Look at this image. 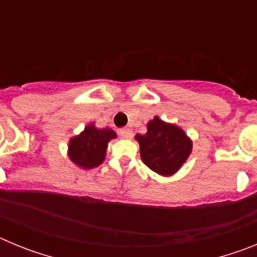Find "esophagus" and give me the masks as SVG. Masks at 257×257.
<instances>
[{
	"label": "esophagus",
	"instance_id": "34e87169",
	"mask_svg": "<svg viewBox=\"0 0 257 257\" xmlns=\"http://www.w3.org/2000/svg\"><path fill=\"white\" fill-rule=\"evenodd\" d=\"M118 134H119V136L123 138V139H128V138L133 136V131H131L130 128H121V130L118 131Z\"/></svg>",
	"mask_w": 257,
	"mask_h": 257
}]
</instances>
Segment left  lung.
I'll return each instance as SVG.
<instances>
[{
	"label": "left lung",
	"mask_w": 257,
	"mask_h": 257,
	"mask_svg": "<svg viewBox=\"0 0 257 257\" xmlns=\"http://www.w3.org/2000/svg\"><path fill=\"white\" fill-rule=\"evenodd\" d=\"M136 140L140 144L143 162L163 176L178 171L192 152V142L184 131L158 117L149 122L147 134L136 135Z\"/></svg>",
	"instance_id": "left-lung-1"
}]
</instances>
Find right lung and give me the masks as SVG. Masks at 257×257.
<instances>
[{
    "instance_id": "right-lung-1",
    "label": "right lung",
    "mask_w": 257,
    "mask_h": 257,
    "mask_svg": "<svg viewBox=\"0 0 257 257\" xmlns=\"http://www.w3.org/2000/svg\"><path fill=\"white\" fill-rule=\"evenodd\" d=\"M115 133L108 127L96 128L94 124L85 127V131L74 136L69 143V158L82 169L97 167L105 158L106 147Z\"/></svg>"
}]
</instances>
